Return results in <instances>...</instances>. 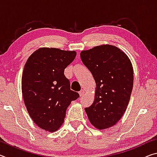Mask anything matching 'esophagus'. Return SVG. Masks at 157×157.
<instances>
[{
    "label": "esophagus",
    "instance_id": "1",
    "mask_svg": "<svg viewBox=\"0 0 157 157\" xmlns=\"http://www.w3.org/2000/svg\"><path fill=\"white\" fill-rule=\"evenodd\" d=\"M84 94H85V91H84V90H83V89L81 90V91L79 92V95H80V96H82V95H84Z\"/></svg>",
    "mask_w": 157,
    "mask_h": 157
}]
</instances>
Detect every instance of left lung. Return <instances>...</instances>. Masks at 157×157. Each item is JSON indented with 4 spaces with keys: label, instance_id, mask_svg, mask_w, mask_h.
I'll return each mask as SVG.
<instances>
[{
    "label": "left lung",
    "instance_id": "1",
    "mask_svg": "<svg viewBox=\"0 0 157 157\" xmlns=\"http://www.w3.org/2000/svg\"><path fill=\"white\" fill-rule=\"evenodd\" d=\"M80 57L96 84L94 103L85 111L95 128H109L121 120L129 104L134 84L131 61L123 50L109 44L82 50Z\"/></svg>",
    "mask_w": 157,
    "mask_h": 157
}]
</instances>
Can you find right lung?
Wrapping results in <instances>:
<instances>
[{
  "label": "right lung",
  "mask_w": 157,
  "mask_h": 157,
  "mask_svg": "<svg viewBox=\"0 0 157 157\" xmlns=\"http://www.w3.org/2000/svg\"><path fill=\"white\" fill-rule=\"evenodd\" d=\"M77 52L40 48L26 62L21 79L23 98L29 115L37 126L54 132L62 126L66 109L79 97L71 91L64 69Z\"/></svg>",
  "instance_id": "add662e5"
}]
</instances>
